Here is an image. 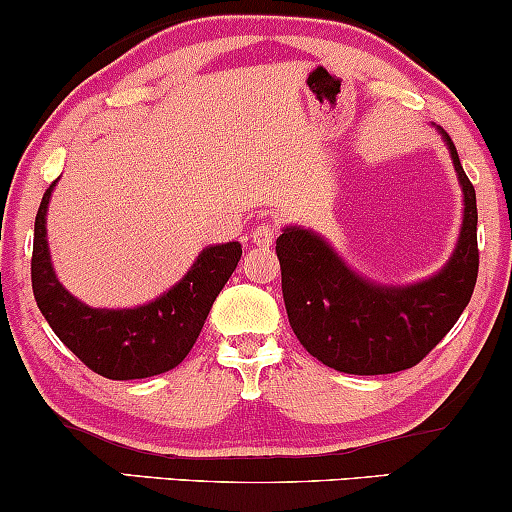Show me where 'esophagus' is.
I'll return each mask as SVG.
<instances>
[{
    "instance_id": "esophagus-1",
    "label": "esophagus",
    "mask_w": 512,
    "mask_h": 512,
    "mask_svg": "<svg viewBox=\"0 0 512 512\" xmlns=\"http://www.w3.org/2000/svg\"><path fill=\"white\" fill-rule=\"evenodd\" d=\"M276 233H279V231H276L274 223H257V226L252 228L250 238H252V243L260 245V248H269V245L274 243Z\"/></svg>"
}]
</instances>
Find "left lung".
Returning <instances> with one entry per match:
<instances>
[{
	"mask_svg": "<svg viewBox=\"0 0 512 512\" xmlns=\"http://www.w3.org/2000/svg\"><path fill=\"white\" fill-rule=\"evenodd\" d=\"M448 144L464 195L460 238L438 274L419 284L383 286L358 276L325 238L289 226L276 238L281 291L291 330L310 356L339 373L385 375L424 361L472 298L479 272L477 195Z\"/></svg>",
	"mask_w": 512,
	"mask_h": 512,
	"instance_id": "obj_1",
	"label": "left lung"
}]
</instances>
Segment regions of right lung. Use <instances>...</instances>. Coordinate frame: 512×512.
I'll list each match as a JSON object with an SVG mask.
<instances>
[{"mask_svg":"<svg viewBox=\"0 0 512 512\" xmlns=\"http://www.w3.org/2000/svg\"><path fill=\"white\" fill-rule=\"evenodd\" d=\"M55 182L35 214L31 260L35 303L52 332L103 378L139 380L175 368L190 354L216 296L236 272L240 243L204 248L190 272L156 301L122 310L91 308L64 289L52 269L45 216Z\"/></svg>","mask_w":512,"mask_h":512,"instance_id":"obj_1","label":"right lung"}]
</instances>
